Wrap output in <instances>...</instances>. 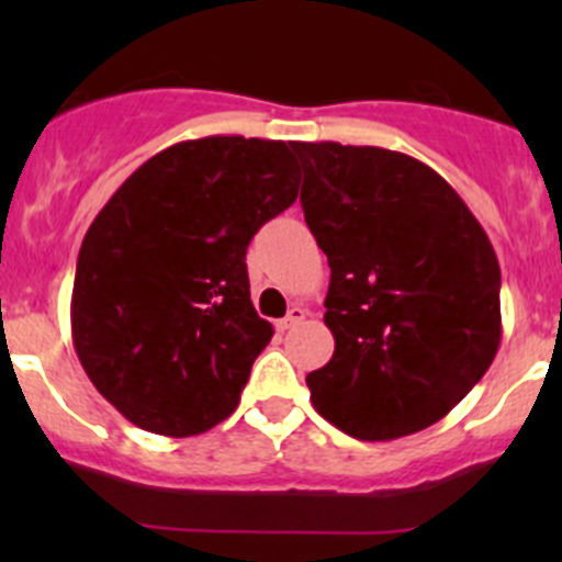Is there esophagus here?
I'll list each match as a JSON object with an SVG mask.
<instances>
[{"label": "esophagus", "instance_id": "34e87169", "mask_svg": "<svg viewBox=\"0 0 562 562\" xmlns=\"http://www.w3.org/2000/svg\"><path fill=\"white\" fill-rule=\"evenodd\" d=\"M304 317H307V310H304V307H299V304H293V307L288 310V315L282 317L280 323H277V328H280V331H288V328L299 326V323H302Z\"/></svg>", "mask_w": 562, "mask_h": 562}]
</instances>
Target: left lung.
I'll return each instance as SVG.
<instances>
[{"label":"left lung","mask_w":562,"mask_h":562,"mask_svg":"<svg viewBox=\"0 0 562 562\" xmlns=\"http://www.w3.org/2000/svg\"><path fill=\"white\" fill-rule=\"evenodd\" d=\"M302 209L331 282L334 356L310 372L315 411L359 440L432 427L501 345V266L454 187L381 146L291 144Z\"/></svg>","instance_id":"1"}]
</instances>
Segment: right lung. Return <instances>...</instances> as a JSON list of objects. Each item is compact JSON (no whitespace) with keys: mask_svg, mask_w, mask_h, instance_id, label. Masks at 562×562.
<instances>
[{"mask_svg":"<svg viewBox=\"0 0 562 562\" xmlns=\"http://www.w3.org/2000/svg\"><path fill=\"white\" fill-rule=\"evenodd\" d=\"M299 195L282 140L209 135L146 160L83 236L72 345L135 427L190 438L239 405L269 321L249 299L247 247Z\"/></svg>","mask_w":562,"mask_h":562,"instance_id":"right-lung-1","label":"right lung"}]
</instances>
